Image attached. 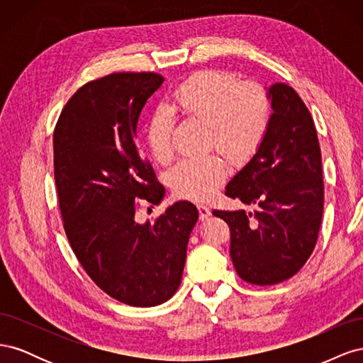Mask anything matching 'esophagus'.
<instances>
[{
	"label": "esophagus",
	"instance_id": "34e87169",
	"mask_svg": "<svg viewBox=\"0 0 363 363\" xmlns=\"http://www.w3.org/2000/svg\"><path fill=\"white\" fill-rule=\"evenodd\" d=\"M199 213H200V219L201 221H204V219H207L208 216H211V207H208L207 204H199Z\"/></svg>",
	"mask_w": 363,
	"mask_h": 363
}]
</instances>
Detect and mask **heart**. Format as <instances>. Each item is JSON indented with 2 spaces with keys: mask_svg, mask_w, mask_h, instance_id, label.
Masks as SVG:
<instances>
[{
  "mask_svg": "<svg viewBox=\"0 0 363 363\" xmlns=\"http://www.w3.org/2000/svg\"><path fill=\"white\" fill-rule=\"evenodd\" d=\"M169 108L208 125L211 142L232 159L250 156L267 133L269 100L257 84H239L219 71L199 72L171 92ZM172 115L160 108L151 115L145 139L151 156L164 163L172 156ZM225 164L218 156L182 159L168 172L172 192L189 200L211 196L225 179Z\"/></svg>",
  "mask_w": 363,
  "mask_h": 363,
  "instance_id": "obj_1",
  "label": "heart"
}]
</instances>
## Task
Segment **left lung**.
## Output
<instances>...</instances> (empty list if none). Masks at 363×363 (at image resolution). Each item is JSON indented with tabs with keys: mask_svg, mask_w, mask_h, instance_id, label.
Instances as JSON below:
<instances>
[{
	"mask_svg": "<svg viewBox=\"0 0 363 363\" xmlns=\"http://www.w3.org/2000/svg\"><path fill=\"white\" fill-rule=\"evenodd\" d=\"M272 113L252 157L225 195L252 212L213 211L230 227V256L239 277L259 286L288 280L315 248L324 208L321 150L313 119L291 86L267 89Z\"/></svg>",
	"mask_w": 363,
	"mask_h": 363,
	"instance_id": "obj_1",
	"label": "left lung"
}]
</instances>
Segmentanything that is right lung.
Masks as SVG:
<instances>
[{"label": "right lung", "mask_w": 363, "mask_h": 363, "mask_svg": "<svg viewBox=\"0 0 363 363\" xmlns=\"http://www.w3.org/2000/svg\"><path fill=\"white\" fill-rule=\"evenodd\" d=\"M163 82L155 72L89 82L65 106L52 136L54 179L71 248L98 288L136 307L162 304L177 291L199 221L186 200L168 206L155 224L135 218L139 200L159 204L164 196L136 144L142 108Z\"/></svg>", "instance_id": "right-lung-1"}]
</instances>
